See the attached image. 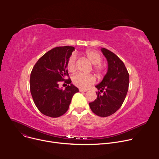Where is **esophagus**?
Here are the masks:
<instances>
[{"label": "esophagus", "instance_id": "obj_1", "mask_svg": "<svg viewBox=\"0 0 159 159\" xmlns=\"http://www.w3.org/2000/svg\"><path fill=\"white\" fill-rule=\"evenodd\" d=\"M79 91L80 92H86V91H87V90L82 89H79Z\"/></svg>", "mask_w": 159, "mask_h": 159}]
</instances>
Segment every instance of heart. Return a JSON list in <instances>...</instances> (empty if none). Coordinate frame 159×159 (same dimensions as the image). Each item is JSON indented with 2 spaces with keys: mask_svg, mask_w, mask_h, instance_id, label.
<instances>
[{
  "mask_svg": "<svg viewBox=\"0 0 159 159\" xmlns=\"http://www.w3.org/2000/svg\"><path fill=\"white\" fill-rule=\"evenodd\" d=\"M85 55L92 64L96 65L94 66V70L98 73H100L102 70V67L100 65H99L102 61V56H100V54L95 51L88 50L85 52ZM75 65L76 56L75 54H72L69 57L67 62V68L68 71L71 72L74 71L75 70ZM72 82L78 88L82 89H87L95 82V79L91 75L77 74L72 77Z\"/></svg>",
  "mask_w": 159,
  "mask_h": 159,
  "instance_id": "b5f03b06",
  "label": "heart"
}]
</instances>
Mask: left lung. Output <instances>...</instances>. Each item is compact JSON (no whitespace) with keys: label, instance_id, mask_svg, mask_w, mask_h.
Returning <instances> with one entry per match:
<instances>
[{"label":"left lung","instance_id":"left-lung-1","mask_svg":"<svg viewBox=\"0 0 159 159\" xmlns=\"http://www.w3.org/2000/svg\"><path fill=\"white\" fill-rule=\"evenodd\" d=\"M108 62V70L102 81L96 85L97 98L89 103L93 113L99 117H108L122 106L128 91L129 75L124 63L110 51L101 49Z\"/></svg>","mask_w":159,"mask_h":159}]
</instances>
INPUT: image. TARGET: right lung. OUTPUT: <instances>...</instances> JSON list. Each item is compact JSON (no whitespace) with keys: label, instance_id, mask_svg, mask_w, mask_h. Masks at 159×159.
<instances>
[{"label":"right lung","instance_id":"add662e5","mask_svg":"<svg viewBox=\"0 0 159 159\" xmlns=\"http://www.w3.org/2000/svg\"><path fill=\"white\" fill-rule=\"evenodd\" d=\"M75 48L72 46L57 47L43 55L34 65L30 75V92L35 105L46 116L56 118L65 113L72 97L79 89L70 84L65 89L58 82L68 75L67 62Z\"/></svg>","mask_w":159,"mask_h":159}]
</instances>
